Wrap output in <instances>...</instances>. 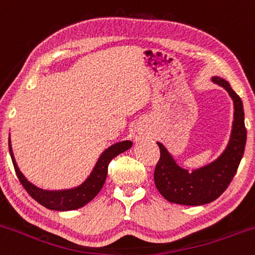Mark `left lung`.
I'll use <instances>...</instances> for the list:
<instances>
[{"instance_id": "obj_1", "label": "left lung", "mask_w": 255, "mask_h": 255, "mask_svg": "<svg viewBox=\"0 0 255 255\" xmlns=\"http://www.w3.org/2000/svg\"><path fill=\"white\" fill-rule=\"evenodd\" d=\"M212 80L224 88L233 99L234 122L231 140L226 151L214 162L195 170L192 173L181 168L165 146L157 142L160 160L156 163L153 180L158 192L172 203L201 206L212 202L227 190L243 157L247 141L243 103L228 82L218 77L212 78Z\"/></svg>"}]
</instances>
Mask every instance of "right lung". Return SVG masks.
<instances>
[{"instance_id": "obj_1", "label": "right lung", "mask_w": 255, "mask_h": 255, "mask_svg": "<svg viewBox=\"0 0 255 255\" xmlns=\"http://www.w3.org/2000/svg\"><path fill=\"white\" fill-rule=\"evenodd\" d=\"M132 142L131 141H123V142H118L115 145L110 146L108 150L103 152L100 158L98 160L97 165H95L94 170H93L92 175L89 176L87 181L83 183L79 187L74 188V190H68V191H58V192H49V191H43L37 188L32 183L24 178L22 175L21 171L17 167V163L14 161L13 153H12L11 148V141H8V147L9 153H11L12 162H13L14 171L18 177L19 182L23 186L24 190L28 192L33 200H36L39 205L43 207L48 208V210H54V211H72L77 210V208L83 207L87 205L88 202L93 200L100 190L104 186L105 180H107L108 175V166H109L110 161L118 156L119 153L124 152L128 148L131 147Z\"/></svg>"}]
</instances>
